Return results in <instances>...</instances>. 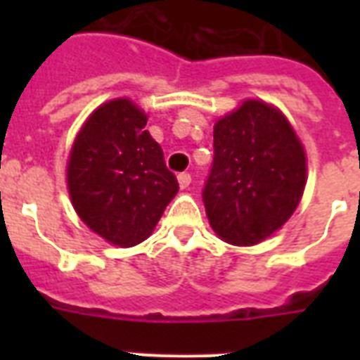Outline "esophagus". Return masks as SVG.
<instances>
[{
  "mask_svg": "<svg viewBox=\"0 0 360 360\" xmlns=\"http://www.w3.org/2000/svg\"><path fill=\"white\" fill-rule=\"evenodd\" d=\"M177 181H179L181 188H186V186L191 185L192 177H191V174H186V172H183V174L177 175Z\"/></svg>",
  "mask_w": 360,
  "mask_h": 360,
  "instance_id": "34e87169",
  "label": "esophagus"
}]
</instances>
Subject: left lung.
I'll return each mask as SVG.
<instances>
[{
    "label": "left lung",
    "instance_id": "8db88e82",
    "mask_svg": "<svg viewBox=\"0 0 360 360\" xmlns=\"http://www.w3.org/2000/svg\"><path fill=\"white\" fill-rule=\"evenodd\" d=\"M202 198L220 239L256 245L290 219L307 183L301 141L278 110L246 101L217 121Z\"/></svg>",
    "mask_w": 360,
    "mask_h": 360
}]
</instances>
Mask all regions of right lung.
<instances>
[{
    "label": "right lung",
    "mask_w": 360,
    "mask_h": 360,
    "mask_svg": "<svg viewBox=\"0 0 360 360\" xmlns=\"http://www.w3.org/2000/svg\"><path fill=\"white\" fill-rule=\"evenodd\" d=\"M147 115L129 98L103 104L78 132L67 166L76 213L120 246L151 236L179 183L146 130Z\"/></svg>",
    "instance_id": "right-lung-1"
}]
</instances>
